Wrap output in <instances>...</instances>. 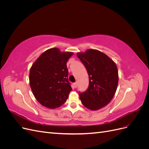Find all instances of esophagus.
<instances>
[{"instance_id": "34e87169", "label": "esophagus", "mask_w": 149, "mask_h": 149, "mask_svg": "<svg viewBox=\"0 0 149 149\" xmlns=\"http://www.w3.org/2000/svg\"><path fill=\"white\" fill-rule=\"evenodd\" d=\"M77 86H78V84H77V83H74V84H73V86H74V88H76L77 87Z\"/></svg>"}]
</instances>
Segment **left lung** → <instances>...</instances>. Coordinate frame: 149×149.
Masks as SVG:
<instances>
[{"label":"left lung","instance_id":"left-lung-1","mask_svg":"<svg viewBox=\"0 0 149 149\" xmlns=\"http://www.w3.org/2000/svg\"><path fill=\"white\" fill-rule=\"evenodd\" d=\"M77 56L86 68L89 86L79 94L84 106L91 111L100 109L113 98L119 81L118 68L114 61L97 49L78 52Z\"/></svg>","mask_w":149,"mask_h":149}]
</instances>
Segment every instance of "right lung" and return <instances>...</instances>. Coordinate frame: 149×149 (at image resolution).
Listing matches in <instances>:
<instances>
[{
    "label": "right lung",
    "instance_id": "obj_1",
    "mask_svg": "<svg viewBox=\"0 0 149 149\" xmlns=\"http://www.w3.org/2000/svg\"><path fill=\"white\" fill-rule=\"evenodd\" d=\"M73 52L58 48L44 52L31 66L30 86L36 100L49 109H56L67 100L72 90L68 79L66 63Z\"/></svg>",
    "mask_w": 149,
    "mask_h": 149
}]
</instances>
